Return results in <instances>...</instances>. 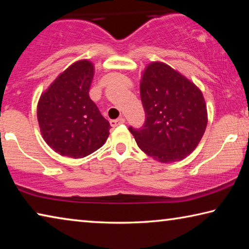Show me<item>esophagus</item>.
I'll use <instances>...</instances> for the list:
<instances>
[{
    "mask_svg": "<svg viewBox=\"0 0 249 249\" xmlns=\"http://www.w3.org/2000/svg\"><path fill=\"white\" fill-rule=\"evenodd\" d=\"M109 123H111V125L113 126V127H115V126H119L121 124H124L125 123V119H124V117H120V119H117V120H112L111 122H109Z\"/></svg>",
    "mask_w": 249,
    "mask_h": 249,
    "instance_id": "1",
    "label": "esophagus"
}]
</instances>
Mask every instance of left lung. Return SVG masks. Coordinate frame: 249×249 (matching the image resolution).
Returning <instances> with one entry per match:
<instances>
[{
  "label": "left lung",
  "instance_id": "obj_1",
  "mask_svg": "<svg viewBox=\"0 0 249 249\" xmlns=\"http://www.w3.org/2000/svg\"><path fill=\"white\" fill-rule=\"evenodd\" d=\"M145 123L129 126L140 148L160 162H174L190 155L208 124L201 90L190 80L163 62L146 67L141 81Z\"/></svg>",
  "mask_w": 249,
  "mask_h": 249
}]
</instances>
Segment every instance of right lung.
Listing matches in <instances>:
<instances>
[{"mask_svg":"<svg viewBox=\"0 0 249 249\" xmlns=\"http://www.w3.org/2000/svg\"><path fill=\"white\" fill-rule=\"evenodd\" d=\"M93 75L92 62H74L39 99L37 120L41 135L61 156L83 158L107 140L111 126L89 96Z\"/></svg>","mask_w":249,"mask_h":249,"instance_id":"obj_1","label":"right lung"}]
</instances>
